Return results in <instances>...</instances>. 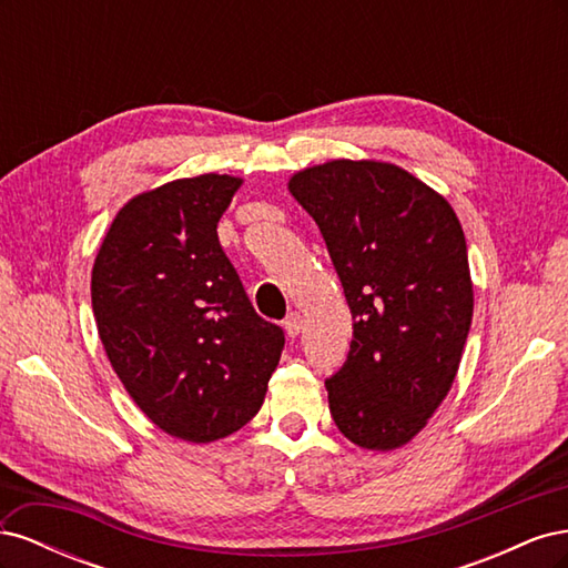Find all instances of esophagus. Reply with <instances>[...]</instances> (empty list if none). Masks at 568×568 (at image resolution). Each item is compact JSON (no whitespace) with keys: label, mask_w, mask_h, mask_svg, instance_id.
Returning <instances> with one entry per match:
<instances>
[{"label":"esophagus","mask_w":568,"mask_h":568,"mask_svg":"<svg viewBox=\"0 0 568 568\" xmlns=\"http://www.w3.org/2000/svg\"><path fill=\"white\" fill-rule=\"evenodd\" d=\"M301 326H303V320H301V313H291L286 320H284V332L288 338H296L301 334Z\"/></svg>","instance_id":"obj_1"}]
</instances>
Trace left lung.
I'll list each match as a JSON object with an SVG mask.
<instances>
[{
    "label": "left lung",
    "instance_id": "obj_1",
    "mask_svg": "<svg viewBox=\"0 0 568 568\" xmlns=\"http://www.w3.org/2000/svg\"><path fill=\"white\" fill-rule=\"evenodd\" d=\"M288 192L317 222L353 315L348 359L324 382L334 424L357 448L398 450L448 395L471 326L459 220L386 161L305 168Z\"/></svg>",
    "mask_w": 568,
    "mask_h": 568
}]
</instances>
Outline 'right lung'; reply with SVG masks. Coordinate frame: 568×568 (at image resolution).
<instances>
[{
    "instance_id": "right-lung-1",
    "label": "right lung",
    "mask_w": 568,
    "mask_h": 568,
    "mask_svg": "<svg viewBox=\"0 0 568 568\" xmlns=\"http://www.w3.org/2000/svg\"><path fill=\"white\" fill-rule=\"evenodd\" d=\"M242 184L205 173L132 196L92 267V311L113 372L161 432L186 443L251 422L284 348L217 239Z\"/></svg>"
}]
</instances>
